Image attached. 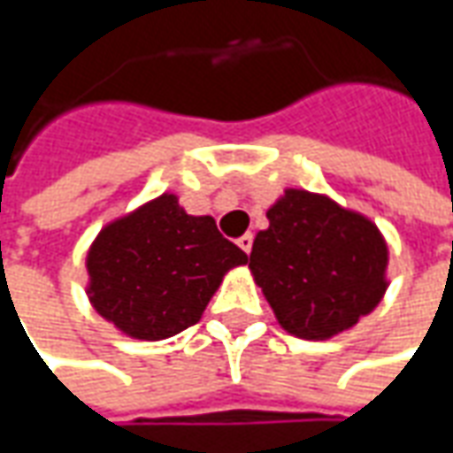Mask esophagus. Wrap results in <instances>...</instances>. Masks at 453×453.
I'll list each match as a JSON object with an SVG mask.
<instances>
[{
    "mask_svg": "<svg viewBox=\"0 0 453 453\" xmlns=\"http://www.w3.org/2000/svg\"><path fill=\"white\" fill-rule=\"evenodd\" d=\"M252 242H254L252 234H244L236 239V247H239V250H242L244 254H250L252 252Z\"/></svg>",
    "mask_w": 453,
    "mask_h": 453,
    "instance_id": "obj_1",
    "label": "esophagus"
}]
</instances>
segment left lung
<instances>
[{
	"instance_id": "obj_1",
	"label": "left lung",
	"mask_w": 453,
	"mask_h": 453,
	"mask_svg": "<svg viewBox=\"0 0 453 453\" xmlns=\"http://www.w3.org/2000/svg\"><path fill=\"white\" fill-rule=\"evenodd\" d=\"M250 254L282 330L330 340L371 315L388 289V244L375 221L327 194L285 188Z\"/></svg>"
}]
</instances>
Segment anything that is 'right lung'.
Returning <instances> with one entry per match:
<instances>
[{
	"label": "right lung",
	"mask_w": 453,
	"mask_h": 453,
	"mask_svg": "<svg viewBox=\"0 0 453 453\" xmlns=\"http://www.w3.org/2000/svg\"><path fill=\"white\" fill-rule=\"evenodd\" d=\"M247 254L211 217L186 214L165 191L108 221L85 254L88 300L118 333L165 340L196 325L224 274Z\"/></svg>",
	"instance_id": "add662e5"
}]
</instances>
